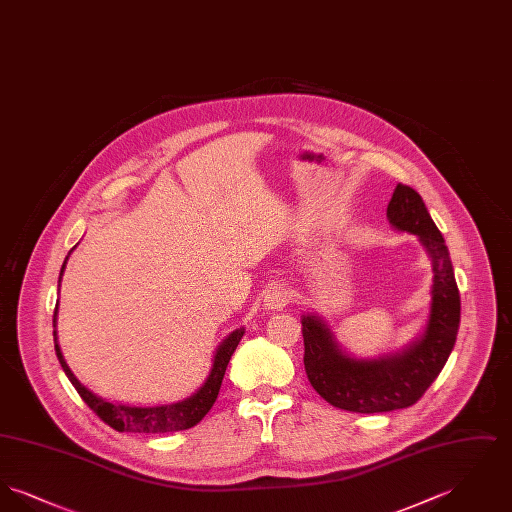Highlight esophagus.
I'll list each match as a JSON object with an SVG mask.
<instances>
[{
    "mask_svg": "<svg viewBox=\"0 0 512 512\" xmlns=\"http://www.w3.org/2000/svg\"><path fill=\"white\" fill-rule=\"evenodd\" d=\"M265 307L270 311H278L282 307L288 305V288L286 284H280V282H274L270 284L265 292V299H263Z\"/></svg>",
    "mask_w": 512,
    "mask_h": 512,
    "instance_id": "1",
    "label": "esophagus"
}]
</instances>
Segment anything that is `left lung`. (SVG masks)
I'll return each mask as SVG.
<instances>
[{
  "label": "left lung",
  "mask_w": 512,
  "mask_h": 512,
  "mask_svg": "<svg viewBox=\"0 0 512 512\" xmlns=\"http://www.w3.org/2000/svg\"><path fill=\"white\" fill-rule=\"evenodd\" d=\"M388 220L397 232L418 238L432 265V301L422 332L399 351L355 357L341 347L324 318L315 313L301 317L303 363L311 386L330 405L351 413H390L414 405L447 363L461 322L449 249L418 192L397 184Z\"/></svg>",
  "instance_id": "1"
}]
</instances>
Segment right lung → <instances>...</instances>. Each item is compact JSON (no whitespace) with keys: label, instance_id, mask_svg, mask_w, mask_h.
I'll return each mask as SVG.
<instances>
[{"label":"right lung","instance_id":"1","mask_svg":"<svg viewBox=\"0 0 512 512\" xmlns=\"http://www.w3.org/2000/svg\"><path fill=\"white\" fill-rule=\"evenodd\" d=\"M73 249L65 257V263H63L61 274H59V284H61L63 272H65L67 261H69ZM57 309H59V303H57L55 313H53V328L57 326ZM244 334L245 328L242 326V328L230 332L224 340L220 341L219 347L213 355V365L209 370V376H207V380L203 382V386L199 390L192 393L190 397L182 399V401L167 403V405H151V407H136V405L115 403V401L103 399L98 393L88 390L84 384H80V380L74 376L73 370L67 365L65 357L61 353V347L57 343V330H53V341H55L57 359L63 366L67 378L71 380V384L80 393V397L86 401V405L98 414L105 424H109L117 432L169 434V432H180V430L192 428L205 414L211 411L213 403L217 401L226 366L230 363V357L236 351V347H238V343H240Z\"/></svg>","mask_w":512,"mask_h":512}]
</instances>
